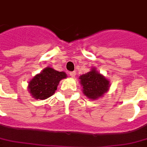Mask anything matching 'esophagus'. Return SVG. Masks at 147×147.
Listing matches in <instances>:
<instances>
[{"label":"esophagus","instance_id":"34e87169","mask_svg":"<svg viewBox=\"0 0 147 147\" xmlns=\"http://www.w3.org/2000/svg\"><path fill=\"white\" fill-rule=\"evenodd\" d=\"M69 75H70V76H71V77L75 78V76H76V71H70Z\"/></svg>","mask_w":147,"mask_h":147}]
</instances>
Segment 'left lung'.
I'll return each mask as SVG.
<instances>
[{
    "mask_svg": "<svg viewBox=\"0 0 147 147\" xmlns=\"http://www.w3.org/2000/svg\"><path fill=\"white\" fill-rule=\"evenodd\" d=\"M84 94L90 99H97L109 90L110 82L95 68L79 77Z\"/></svg>",
    "mask_w": 147,
    "mask_h": 147,
    "instance_id": "1",
    "label": "left lung"
}]
</instances>
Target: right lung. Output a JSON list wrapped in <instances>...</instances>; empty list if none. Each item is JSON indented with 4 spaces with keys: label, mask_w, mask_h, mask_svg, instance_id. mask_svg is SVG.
I'll return each mask as SVG.
<instances>
[{
    "label": "right lung",
    "mask_w": 147,
    "mask_h": 147,
    "mask_svg": "<svg viewBox=\"0 0 147 147\" xmlns=\"http://www.w3.org/2000/svg\"><path fill=\"white\" fill-rule=\"evenodd\" d=\"M66 76L64 71H58L51 67L45 68L29 81L30 93L36 99H46L55 93L60 81Z\"/></svg>",
    "instance_id": "add662e5"
}]
</instances>
